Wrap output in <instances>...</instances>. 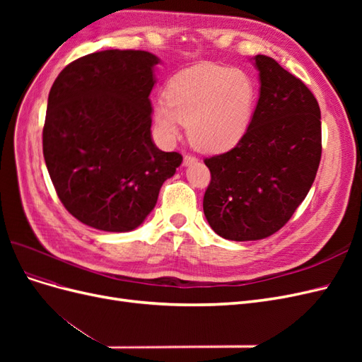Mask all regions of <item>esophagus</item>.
<instances>
[{
  "label": "esophagus",
  "mask_w": 362,
  "mask_h": 362,
  "mask_svg": "<svg viewBox=\"0 0 362 362\" xmlns=\"http://www.w3.org/2000/svg\"><path fill=\"white\" fill-rule=\"evenodd\" d=\"M194 161H198V160H196V157H193V156H185V157H184V166H190V164H193Z\"/></svg>",
  "instance_id": "34e87169"
}]
</instances>
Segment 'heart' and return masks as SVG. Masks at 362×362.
Listing matches in <instances>:
<instances>
[{
    "instance_id": "heart-1",
    "label": "heart",
    "mask_w": 362,
    "mask_h": 362,
    "mask_svg": "<svg viewBox=\"0 0 362 362\" xmlns=\"http://www.w3.org/2000/svg\"><path fill=\"white\" fill-rule=\"evenodd\" d=\"M168 98H158L154 119L163 137L175 140L182 125L201 151L218 152L234 146L254 117L257 89L250 76L216 64H196L169 81Z\"/></svg>"
}]
</instances>
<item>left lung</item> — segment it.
Returning a JSON list of instances; mask_svg holds the SVG:
<instances>
[{
  "label": "left lung",
  "instance_id": "1",
  "mask_svg": "<svg viewBox=\"0 0 362 362\" xmlns=\"http://www.w3.org/2000/svg\"><path fill=\"white\" fill-rule=\"evenodd\" d=\"M259 98L235 148L205 158L211 172L204 214L233 242L266 238L308 194L322 157L319 103L299 78L267 56L254 57Z\"/></svg>",
  "mask_w": 362,
  "mask_h": 362
}]
</instances>
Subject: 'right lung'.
Segmentation results:
<instances>
[{
	"label": "right lung",
	"instance_id": "1",
	"mask_svg": "<svg viewBox=\"0 0 362 362\" xmlns=\"http://www.w3.org/2000/svg\"><path fill=\"white\" fill-rule=\"evenodd\" d=\"M158 63L148 51L105 49L69 63L51 87L43 157L62 204L87 226L133 231L182 161L152 141Z\"/></svg>",
	"mask_w": 362,
	"mask_h": 362
}]
</instances>
